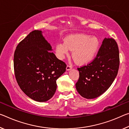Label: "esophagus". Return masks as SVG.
I'll use <instances>...</instances> for the list:
<instances>
[{"mask_svg": "<svg viewBox=\"0 0 129 129\" xmlns=\"http://www.w3.org/2000/svg\"><path fill=\"white\" fill-rule=\"evenodd\" d=\"M71 69H72V67H71V65H67V68H66L67 71H70Z\"/></svg>", "mask_w": 129, "mask_h": 129, "instance_id": "esophagus-1", "label": "esophagus"}]
</instances>
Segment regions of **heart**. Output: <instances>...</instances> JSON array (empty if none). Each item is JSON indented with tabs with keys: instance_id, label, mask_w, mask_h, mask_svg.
<instances>
[{
	"instance_id": "heart-1",
	"label": "heart",
	"mask_w": 129,
	"mask_h": 129,
	"mask_svg": "<svg viewBox=\"0 0 129 129\" xmlns=\"http://www.w3.org/2000/svg\"><path fill=\"white\" fill-rule=\"evenodd\" d=\"M99 42L98 38L80 34L70 36L64 42H58L56 46V52L58 58L62 60L72 51V56L79 64H88L93 60L98 52Z\"/></svg>"
}]
</instances>
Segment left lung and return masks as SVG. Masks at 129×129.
<instances>
[{"label":"left lung","instance_id":"1","mask_svg":"<svg viewBox=\"0 0 129 129\" xmlns=\"http://www.w3.org/2000/svg\"><path fill=\"white\" fill-rule=\"evenodd\" d=\"M119 66L118 45L113 38H105L92 62L77 69V92L88 99L99 96L111 86L118 74Z\"/></svg>","mask_w":129,"mask_h":129}]
</instances>
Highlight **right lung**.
Instances as JSON below:
<instances>
[{
	"label": "right lung",
	"mask_w": 129,
	"mask_h": 129,
	"mask_svg": "<svg viewBox=\"0 0 129 129\" xmlns=\"http://www.w3.org/2000/svg\"><path fill=\"white\" fill-rule=\"evenodd\" d=\"M41 30H34L18 45L14 56L17 83L27 96L46 102L56 92L57 79L67 65L55 56Z\"/></svg>",
	"instance_id": "right-lung-1"
}]
</instances>
